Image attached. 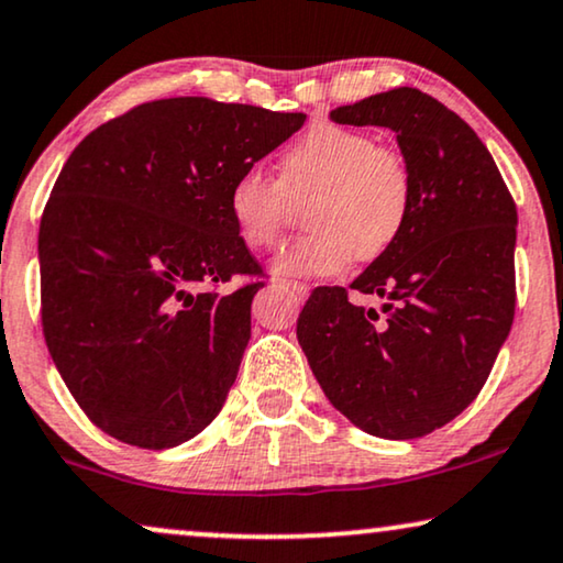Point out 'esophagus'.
Instances as JSON below:
<instances>
[{"mask_svg": "<svg viewBox=\"0 0 563 563\" xmlns=\"http://www.w3.org/2000/svg\"><path fill=\"white\" fill-rule=\"evenodd\" d=\"M284 284V287H287V289H291V291H295V295L297 297H307V295H310V284H305V282H282Z\"/></svg>", "mask_w": 563, "mask_h": 563, "instance_id": "esophagus-1", "label": "esophagus"}]
</instances>
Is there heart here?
Instances as JSON below:
<instances>
[{
  "instance_id": "heart-1",
  "label": "heart",
  "mask_w": 563,
  "mask_h": 563,
  "mask_svg": "<svg viewBox=\"0 0 563 563\" xmlns=\"http://www.w3.org/2000/svg\"><path fill=\"white\" fill-rule=\"evenodd\" d=\"M279 176L243 172L228 191L241 241L268 251L305 207L310 233L282 249L274 268L295 276L338 274L351 264L387 256L410 225L415 181L402 153L364 130L320 122L276 161Z\"/></svg>"
}]
</instances>
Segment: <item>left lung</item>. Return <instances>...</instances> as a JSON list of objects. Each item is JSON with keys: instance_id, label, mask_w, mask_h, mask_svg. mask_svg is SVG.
I'll list each match as a JSON object with an SVG mask.
<instances>
[{"instance_id": "1", "label": "left lung", "mask_w": 563, "mask_h": 563, "mask_svg": "<svg viewBox=\"0 0 563 563\" xmlns=\"http://www.w3.org/2000/svg\"><path fill=\"white\" fill-rule=\"evenodd\" d=\"M341 125L397 133L415 181L410 225L353 291L318 287L297 320L314 379L366 433L410 441L479 395L515 318L518 210L472 128L426 91L397 87L338 107Z\"/></svg>"}]
</instances>
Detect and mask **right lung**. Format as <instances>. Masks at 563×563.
<instances>
[{
  "instance_id": "obj_1",
  "label": "right lung",
  "mask_w": 563,
  "mask_h": 563,
  "mask_svg": "<svg viewBox=\"0 0 563 563\" xmlns=\"http://www.w3.org/2000/svg\"><path fill=\"white\" fill-rule=\"evenodd\" d=\"M302 125V112L156 99L91 130L60 168L37 233L43 335L107 435L161 451L218 418L266 284L228 191ZM233 275L250 282L222 292Z\"/></svg>"
}]
</instances>
